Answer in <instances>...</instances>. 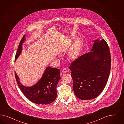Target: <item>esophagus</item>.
Here are the masks:
<instances>
[{
	"label": "esophagus",
	"mask_w": 124,
	"mask_h": 124,
	"mask_svg": "<svg viewBox=\"0 0 124 124\" xmlns=\"http://www.w3.org/2000/svg\"><path fill=\"white\" fill-rule=\"evenodd\" d=\"M67 71H68V70H67V69H66V68L63 69L62 70V72L63 73H64L67 72Z\"/></svg>",
	"instance_id": "obj_1"
}]
</instances>
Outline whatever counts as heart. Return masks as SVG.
Returning <instances> with one entry per match:
<instances>
[{
  "mask_svg": "<svg viewBox=\"0 0 124 124\" xmlns=\"http://www.w3.org/2000/svg\"><path fill=\"white\" fill-rule=\"evenodd\" d=\"M80 45L78 43H75L73 44L68 53V58L70 60H75L77 59L80 53Z\"/></svg>",
  "mask_w": 124,
  "mask_h": 124,
  "instance_id": "obj_1",
  "label": "heart"
}]
</instances>
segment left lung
<instances>
[{
  "instance_id": "1",
  "label": "left lung",
  "mask_w": 124,
  "mask_h": 124,
  "mask_svg": "<svg viewBox=\"0 0 124 124\" xmlns=\"http://www.w3.org/2000/svg\"><path fill=\"white\" fill-rule=\"evenodd\" d=\"M93 42L92 51L74 60L69 67L75 94L83 100L94 99L100 95L110 71L111 56L107 42L104 39Z\"/></svg>"
}]
</instances>
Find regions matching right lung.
I'll return each instance as SVG.
<instances>
[{
  "instance_id": "obj_1",
  "label": "right lung",
  "mask_w": 124,
  "mask_h": 124,
  "mask_svg": "<svg viewBox=\"0 0 124 124\" xmlns=\"http://www.w3.org/2000/svg\"><path fill=\"white\" fill-rule=\"evenodd\" d=\"M25 37V35L23 36L19 43L15 60L22 52V43L26 40ZM15 77L17 84L22 93L31 102L38 104L46 105L51 103L55 100L56 87L61 78L59 69L47 67L41 79L31 87L22 85L16 72Z\"/></svg>"
}]
</instances>
